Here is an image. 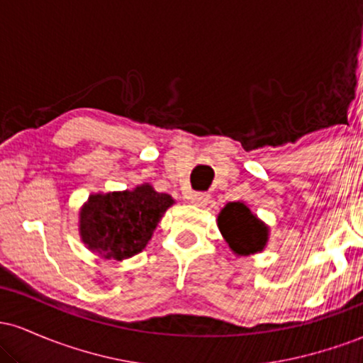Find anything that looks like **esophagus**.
<instances>
[{
  "mask_svg": "<svg viewBox=\"0 0 363 363\" xmlns=\"http://www.w3.org/2000/svg\"><path fill=\"white\" fill-rule=\"evenodd\" d=\"M187 198L191 199V203H194L196 206H205L210 201V194L208 193H191Z\"/></svg>",
  "mask_w": 363,
  "mask_h": 363,
  "instance_id": "obj_1",
  "label": "esophagus"
}]
</instances>
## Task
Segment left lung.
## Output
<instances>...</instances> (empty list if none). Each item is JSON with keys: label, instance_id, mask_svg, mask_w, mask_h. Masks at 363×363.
<instances>
[{"label": "left lung", "instance_id": "obj_1", "mask_svg": "<svg viewBox=\"0 0 363 363\" xmlns=\"http://www.w3.org/2000/svg\"><path fill=\"white\" fill-rule=\"evenodd\" d=\"M218 228L237 256L261 252L268 242L269 228L244 203H227L218 215Z\"/></svg>", "mask_w": 363, "mask_h": 363}]
</instances>
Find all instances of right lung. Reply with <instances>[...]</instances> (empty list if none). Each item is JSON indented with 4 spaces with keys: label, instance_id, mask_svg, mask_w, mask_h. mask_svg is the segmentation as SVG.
Wrapping results in <instances>:
<instances>
[{
    "label": "right lung",
    "instance_id": "1",
    "mask_svg": "<svg viewBox=\"0 0 363 363\" xmlns=\"http://www.w3.org/2000/svg\"><path fill=\"white\" fill-rule=\"evenodd\" d=\"M172 205V196L157 193L150 184L91 194L80 211L82 240L104 259H128L143 251Z\"/></svg>",
    "mask_w": 363,
    "mask_h": 363
}]
</instances>
